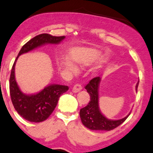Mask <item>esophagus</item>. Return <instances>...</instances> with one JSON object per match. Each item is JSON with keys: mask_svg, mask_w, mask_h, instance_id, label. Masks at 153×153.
<instances>
[{"mask_svg": "<svg viewBox=\"0 0 153 153\" xmlns=\"http://www.w3.org/2000/svg\"><path fill=\"white\" fill-rule=\"evenodd\" d=\"M80 90H82V86L81 85L78 83L75 84V85L72 88V91H73V93H78V92L80 91Z\"/></svg>", "mask_w": 153, "mask_h": 153, "instance_id": "34e87169", "label": "esophagus"}]
</instances>
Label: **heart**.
<instances>
[{
    "instance_id": "obj_1",
    "label": "heart",
    "mask_w": 153,
    "mask_h": 153,
    "mask_svg": "<svg viewBox=\"0 0 153 153\" xmlns=\"http://www.w3.org/2000/svg\"><path fill=\"white\" fill-rule=\"evenodd\" d=\"M62 64H63V65L65 66V68L67 69L68 71H69L70 73H75L77 72L76 67H75V66L73 65L71 61H70L67 58L64 59L63 61H62Z\"/></svg>"
}]
</instances>
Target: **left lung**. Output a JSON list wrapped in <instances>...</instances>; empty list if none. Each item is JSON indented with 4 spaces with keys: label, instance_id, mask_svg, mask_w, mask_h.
Segmentation results:
<instances>
[{
    "label": "left lung",
    "instance_id": "obj_1",
    "mask_svg": "<svg viewBox=\"0 0 153 153\" xmlns=\"http://www.w3.org/2000/svg\"><path fill=\"white\" fill-rule=\"evenodd\" d=\"M100 82V77H95L90 80V82L85 87L89 93L91 100L87 105L80 109V117L82 124L88 129L109 131L115 129L122 124L128 118L130 114L123 119L113 120L106 118L100 113L98 105V88ZM138 83L136 85V89H137L138 87Z\"/></svg>",
    "mask_w": 153,
    "mask_h": 153
}]
</instances>
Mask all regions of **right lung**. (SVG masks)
<instances>
[{"label":"right lung","instance_id":"1","mask_svg":"<svg viewBox=\"0 0 153 153\" xmlns=\"http://www.w3.org/2000/svg\"><path fill=\"white\" fill-rule=\"evenodd\" d=\"M65 38V36H53L48 33L36 36L22 47L13 65L9 80L10 97L18 113L27 121L40 123L48 118L56 108L59 97L62 93H65L69 88L68 86L62 85H51L36 94H25L20 90L15 78L16 60L23 53L47 43L58 44Z\"/></svg>","mask_w":153,"mask_h":153}]
</instances>
